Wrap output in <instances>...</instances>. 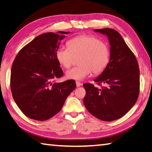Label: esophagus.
<instances>
[{
	"instance_id": "1",
	"label": "esophagus",
	"mask_w": 152,
	"mask_h": 152,
	"mask_svg": "<svg viewBox=\"0 0 152 152\" xmlns=\"http://www.w3.org/2000/svg\"><path fill=\"white\" fill-rule=\"evenodd\" d=\"M82 85V83H81L79 81H76V86L77 87H81V86Z\"/></svg>"
}]
</instances>
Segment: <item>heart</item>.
Masks as SVG:
<instances>
[{"instance_id": "1", "label": "heart", "mask_w": 152, "mask_h": 152, "mask_svg": "<svg viewBox=\"0 0 152 152\" xmlns=\"http://www.w3.org/2000/svg\"><path fill=\"white\" fill-rule=\"evenodd\" d=\"M110 51L107 43L96 37L83 34L69 39L67 48H59L56 57L59 64L69 68L75 59H78L79 66L68 70L65 77L68 79L83 80L92 72L98 75L104 71L110 61Z\"/></svg>"}]
</instances>
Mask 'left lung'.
Returning a JSON list of instances; mask_svg holds the SVG:
<instances>
[{
  "label": "left lung",
  "mask_w": 152,
  "mask_h": 152,
  "mask_svg": "<svg viewBox=\"0 0 152 152\" xmlns=\"http://www.w3.org/2000/svg\"><path fill=\"white\" fill-rule=\"evenodd\" d=\"M108 37L110 61L107 67L94 80L104 83L99 88L85 83L83 102L96 118L113 121L121 118L135 104L140 91V70L135 56L118 31L112 28L94 30Z\"/></svg>",
  "instance_id": "8db88e82"
}]
</instances>
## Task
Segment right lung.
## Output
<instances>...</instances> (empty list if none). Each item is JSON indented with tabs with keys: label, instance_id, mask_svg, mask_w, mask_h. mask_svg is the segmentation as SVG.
<instances>
[{
	"label": "right lung",
	"instance_id": "add662e5",
	"mask_svg": "<svg viewBox=\"0 0 152 152\" xmlns=\"http://www.w3.org/2000/svg\"><path fill=\"white\" fill-rule=\"evenodd\" d=\"M41 34L22 48L12 64L10 88L14 101L26 116L44 121L61 110L76 87L74 80L53 83L63 72L56 53L65 34Z\"/></svg>",
	"mask_w": 152,
	"mask_h": 152
}]
</instances>
